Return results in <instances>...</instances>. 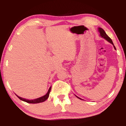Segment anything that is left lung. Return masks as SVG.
<instances>
[{"mask_svg": "<svg viewBox=\"0 0 126 126\" xmlns=\"http://www.w3.org/2000/svg\"><path fill=\"white\" fill-rule=\"evenodd\" d=\"M98 30H99V33H100V35H101V36L102 37H103V38H104V39H106L107 40L108 42H109L111 44H112L113 45V47H114V49H116V47H115V46H114V44H113V42H112V39H110V38L108 37V36L107 35V34L106 33V32H104V30L102 29V28H98ZM78 98H79V99H80V98H79L78 97H77V96H76Z\"/></svg>", "mask_w": 126, "mask_h": 126, "instance_id": "1", "label": "left lung"}]
</instances>
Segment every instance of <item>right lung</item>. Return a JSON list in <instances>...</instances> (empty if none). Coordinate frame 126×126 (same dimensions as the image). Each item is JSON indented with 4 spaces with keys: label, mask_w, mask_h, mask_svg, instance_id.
I'll use <instances>...</instances> for the list:
<instances>
[{
    "label": "right lung",
    "mask_w": 126,
    "mask_h": 126,
    "mask_svg": "<svg viewBox=\"0 0 126 126\" xmlns=\"http://www.w3.org/2000/svg\"><path fill=\"white\" fill-rule=\"evenodd\" d=\"M51 87H50V88H49V90L48 91L47 93L45 95H44V96H43L42 97L38 98L33 99V100L26 99L23 98H21L20 97H19V96H18V95H17V97H18L20 100H22V101H24L25 102H27V103H40V102H43L45 101L47 99V98H48V97H49V93H50V90H51Z\"/></svg>",
    "instance_id": "add662e5"
}]
</instances>
